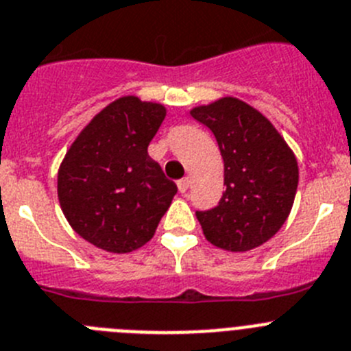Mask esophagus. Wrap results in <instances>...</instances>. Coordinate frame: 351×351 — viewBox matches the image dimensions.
<instances>
[{
  "instance_id": "esophagus-1",
  "label": "esophagus",
  "mask_w": 351,
  "mask_h": 351,
  "mask_svg": "<svg viewBox=\"0 0 351 351\" xmlns=\"http://www.w3.org/2000/svg\"><path fill=\"white\" fill-rule=\"evenodd\" d=\"M176 185H178V191L183 194V192H187V189L191 187V178H189V176H185V178L178 180V182H176Z\"/></svg>"
}]
</instances>
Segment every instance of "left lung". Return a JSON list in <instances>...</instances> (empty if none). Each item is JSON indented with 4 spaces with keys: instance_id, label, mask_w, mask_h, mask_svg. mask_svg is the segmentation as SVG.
I'll list each match as a JSON object with an SVG mask.
<instances>
[{
    "instance_id": "8db88e82",
    "label": "left lung",
    "mask_w": 351,
    "mask_h": 351,
    "mask_svg": "<svg viewBox=\"0 0 351 351\" xmlns=\"http://www.w3.org/2000/svg\"><path fill=\"white\" fill-rule=\"evenodd\" d=\"M213 132L223 159L226 192L195 211L211 245L230 252L261 246L285 223L299 183L298 160L266 117L236 97L191 112Z\"/></svg>"
}]
</instances>
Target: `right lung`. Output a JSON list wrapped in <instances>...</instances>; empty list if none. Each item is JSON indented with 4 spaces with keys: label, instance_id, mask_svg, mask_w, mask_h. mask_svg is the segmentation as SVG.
Listing matches in <instances>:
<instances>
[{
    "label": "right lung",
    "instance_id": "1",
    "mask_svg": "<svg viewBox=\"0 0 351 351\" xmlns=\"http://www.w3.org/2000/svg\"><path fill=\"white\" fill-rule=\"evenodd\" d=\"M166 108L134 96L113 101L78 134L58 175L69 226L101 250L128 254L150 241L175 182L148 156Z\"/></svg>",
    "mask_w": 351,
    "mask_h": 351
}]
</instances>
